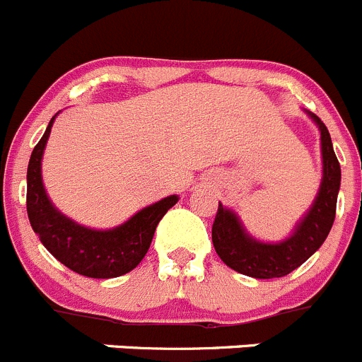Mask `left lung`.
Returning <instances> with one entry per match:
<instances>
[{
    "mask_svg": "<svg viewBox=\"0 0 362 362\" xmlns=\"http://www.w3.org/2000/svg\"><path fill=\"white\" fill-rule=\"evenodd\" d=\"M307 114L318 124L322 134L323 177L318 197L295 227V232L280 243L253 239L245 230L238 214L219 204L212 225V243L219 259L234 272L253 279H279L289 275L323 245L332 228L341 185V168L323 121L313 112Z\"/></svg>",
    "mask_w": 362,
    "mask_h": 362,
    "instance_id": "8db88e82",
    "label": "left lung"
}]
</instances>
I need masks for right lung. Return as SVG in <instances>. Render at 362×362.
<instances>
[{
	"instance_id": "obj_1",
	"label": "right lung",
	"mask_w": 362,
	"mask_h": 362,
	"mask_svg": "<svg viewBox=\"0 0 362 362\" xmlns=\"http://www.w3.org/2000/svg\"><path fill=\"white\" fill-rule=\"evenodd\" d=\"M48 128L33 148L26 173V211L30 225L57 261L74 273L90 279H114L132 272L146 255L155 228L162 216L178 202L177 194L144 207L128 221L109 230H94L57 211L42 185L40 162L49 132Z\"/></svg>"
}]
</instances>
